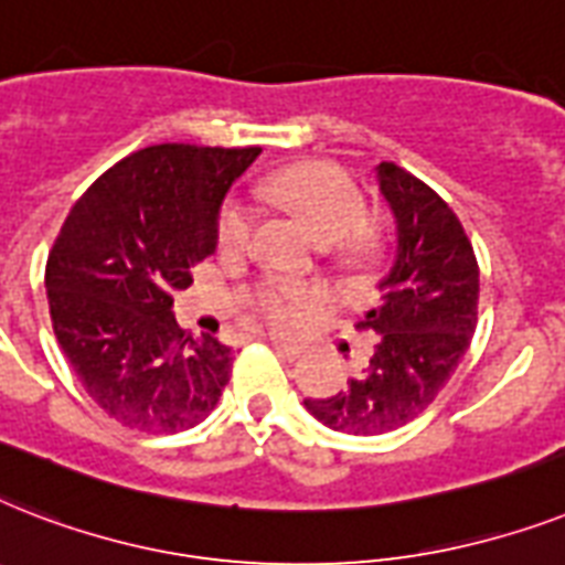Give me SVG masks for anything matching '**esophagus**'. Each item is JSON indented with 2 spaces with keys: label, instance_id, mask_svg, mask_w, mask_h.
Wrapping results in <instances>:
<instances>
[{
  "label": "esophagus",
  "instance_id": "esophagus-1",
  "mask_svg": "<svg viewBox=\"0 0 565 565\" xmlns=\"http://www.w3.org/2000/svg\"><path fill=\"white\" fill-rule=\"evenodd\" d=\"M270 347H274V350H277L279 355H286V359H300V355H303V347L300 344H288V341H279V338H270Z\"/></svg>",
  "mask_w": 565,
  "mask_h": 565
}]
</instances>
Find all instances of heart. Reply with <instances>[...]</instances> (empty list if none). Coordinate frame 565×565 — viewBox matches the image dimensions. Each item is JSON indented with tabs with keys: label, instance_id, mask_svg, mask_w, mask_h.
<instances>
[{
	"label": "heart",
	"instance_id": "b5f03b06",
	"mask_svg": "<svg viewBox=\"0 0 565 565\" xmlns=\"http://www.w3.org/2000/svg\"><path fill=\"white\" fill-rule=\"evenodd\" d=\"M262 192L274 198L277 204L295 210L306 218L323 242H344L353 256H364L370 250V236L359 233L367 224L370 204L350 171L335 162H297L279 169L262 183ZM215 236L224 254H247L254 247L256 212L242 198H230L221 206ZM320 300L315 286L297 282L286 277L262 279L250 291V306L268 320L270 327L291 329L300 320V311Z\"/></svg>",
	"mask_w": 565,
	"mask_h": 565
}]
</instances>
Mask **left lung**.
Wrapping results in <instances>:
<instances>
[{
	"instance_id": "left-lung-1",
	"label": "left lung",
	"mask_w": 565,
	"mask_h": 565,
	"mask_svg": "<svg viewBox=\"0 0 565 565\" xmlns=\"http://www.w3.org/2000/svg\"><path fill=\"white\" fill-rule=\"evenodd\" d=\"M396 224V256L379 282L373 355L344 391L306 399V411L344 435H385L419 417L452 379L478 323V262L444 198L396 162L376 166Z\"/></svg>"
}]
</instances>
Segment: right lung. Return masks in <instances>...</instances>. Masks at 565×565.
I'll return each instance as SVG.
<instances>
[{"instance_id": "add662e5", "label": "right lung", "mask_w": 565, "mask_h": 565, "mask_svg": "<svg viewBox=\"0 0 565 565\" xmlns=\"http://www.w3.org/2000/svg\"><path fill=\"white\" fill-rule=\"evenodd\" d=\"M256 157L259 148H142L104 171L63 221L46 262L54 335L121 426H198L230 382L233 350L189 335L171 306L218 245L221 201Z\"/></svg>"}]
</instances>
